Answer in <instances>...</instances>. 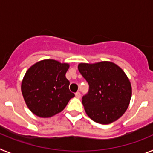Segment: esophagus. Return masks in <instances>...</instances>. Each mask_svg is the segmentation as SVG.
<instances>
[{
	"mask_svg": "<svg viewBox=\"0 0 153 153\" xmlns=\"http://www.w3.org/2000/svg\"><path fill=\"white\" fill-rule=\"evenodd\" d=\"M75 96H76V98H78V99H79L81 97V94H80V93H79V92H76V93H75Z\"/></svg>",
	"mask_w": 153,
	"mask_h": 153,
	"instance_id": "1",
	"label": "esophagus"
}]
</instances>
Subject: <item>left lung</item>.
<instances>
[{
	"label": "left lung",
	"mask_w": 153,
	"mask_h": 153,
	"mask_svg": "<svg viewBox=\"0 0 153 153\" xmlns=\"http://www.w3.org/2000/svg\"><path fill=\"white\" fill-rule=\"evenodd\" d=\"M78 70L90 86L82 100L87 116L105 125L122 117L132 97L130 81L123 70L109 61L80 63Z\"/></svg>",
	"instance_id": "left-lung-1"
}]
</instances>
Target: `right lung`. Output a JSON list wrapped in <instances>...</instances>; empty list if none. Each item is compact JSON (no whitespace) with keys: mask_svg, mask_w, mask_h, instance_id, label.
Instances as JSON below:
<instances>
[{"mask_svg":"<svg viewBox=\"0 0 153 153\" xmlns=\"http://www.w3.org/2000/svg\"><path fill=\"white\" fill-rule=\"evenodd\" d=\"M67 63L47 59L32 65L24 75L21 92L28 109L42 118L63 111L74 93L69 90Z\"/></svg>","mask_w":153,"mask_h":153,"instance_id":"add662e5","label":"right lung"}]
</instances>
